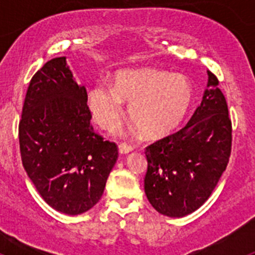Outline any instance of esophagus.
Masks as SVG:
<instances>
[{"label": "esophagus", "mask_w": 255, "mask_h": 255, "mask_svg": "<svg viewBox=\"0 0 255 255\" xmlns=\"http://www.w3.org/2000/svg\"><path fill=\"white\" fill-rule=\"evenodd\" d=\"M131 150H132V148L130 147V145H128V144L123 143L119 145V153H120V154H129Z\"/></svg>", "instance_id": "esophagus-1"}]
</instances>
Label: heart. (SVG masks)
<instances>
[{"label":"heart","mask_w":255,"mask_h":255,"mask_svg":"<svg viewBox=\"0 0 255 255\" xmlns=\"http://www.w3.org/2000/svg\"><path fill=\"white\" fill-rule=\"evenodd\" d=\"M194 97L190 79L181 74L155 69L119 71L115 85L97 83L88 93L94 120L111 128L129 102L130 120L149 139L161 138L185 119Z\"/></svg>","instance_id":"b5f03b06"}]
</instances>
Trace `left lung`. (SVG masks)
<instances>
[{
  "mask_svg": "<svg viewBox=\"0 0 255 255\" xmlns=\"http://www.w3.org/2000/svg\"><path fill=\"white\" fill-rule=\"evenodd\" d=\"M218 80L208 71L203 100L181 130L145 149L144 191L153 208L167 217L197 211L215 190L231 153V120Z\"/></svg>",
  "mask_w": 255,
  "mask_h": 255,
  "instance_id": "8db88e82",
  "label": "left lung"
}]
</instances>
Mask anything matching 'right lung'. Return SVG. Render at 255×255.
<instances>
[{
    "instance_id": "right-lung-1",
    "label": "right lung",
    "mask_w": 255,
    "mask_h": 255,
    "mask_svg": "<svg viewBox=\"0 0 255 255\" xmlns=\"http://www.w3.org/2000/svg\"><path fill=\"white\" fill-rule=\"evenodd\" d=\"M87 101L66 57H56L33 76L22 106V166L44 202L65 215L98 203L119 154L116 144L94 132Z\"/></svg>"
}]
</instances>
